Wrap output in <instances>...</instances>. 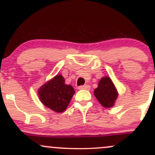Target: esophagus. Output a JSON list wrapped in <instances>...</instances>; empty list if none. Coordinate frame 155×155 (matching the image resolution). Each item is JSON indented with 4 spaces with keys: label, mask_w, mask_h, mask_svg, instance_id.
<instances>
[{
    "label": "esophagus",
    "mask_w": 155,
    "mask_h": 155,
    "mask_svg": "<svg viewBox=\"0 0 155 155\" xmlns=\"http://www.w3.org/2000/svg\"><path fill=\"white\" fill-rule=\"evenodd\" d=\"M79 90H90V87L89 85H84V86H80L79 87Z\"/></svg>",
    "instance_id": "1"
}]
</instances>
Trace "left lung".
Instances as JSON below:
<instances>
[{"label": "left lung", "mask_w": 155, "mask_h": 155, "mask_svg": "<svg viewBox=\"0 0 155 155\" xmlns=\"http://www.w3.org/2000/svg\"><path fill=\"white\" fill-rule=\"evenodd\" d=\"M94 95L105 108H111L118 97L117 89L108 76L103 77L99 81L98 86L94 91Z\"/></svg>", "instance_id": "8db88e82"}]
</instances>
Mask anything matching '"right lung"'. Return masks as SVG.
<instances>
[{
	"mask_svg": "<svg viewBox=\"0 0 155 155\" xmlns=\"http://www.w3.org/2000/svg\"><path fill=\"white\" fill-rule=\"evenodd\" d=\"M75 90L65 84L63 76L57 75L38 89V97L44 106L55 112H63L71 102Z\"/></svg>",
	"mask_w": 155,
	"mask_h": 155,
	"instance_id": "1",
	"label": "right lung"
}]
</instances>
